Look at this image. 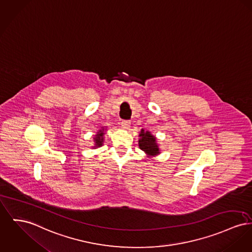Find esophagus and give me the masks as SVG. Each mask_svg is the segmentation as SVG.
<instances>
[{
	"mask_svg": "<svg viewBox=\"0 0 252 252\" xmlns=\"http://www.w3.org/2000/svg\"><path fill=\"white\" fill-rule=\"evenodd\" d=\"M121 126H122L123 128L128 129L129 126H130V121H128V120H123V121L121 122Z\"/></svg>",
	"mask_w": 252,
	"mask_h": 252,
	"instance_id": "esophagus-1",
	"label": "esophagus"
}]
</instances>
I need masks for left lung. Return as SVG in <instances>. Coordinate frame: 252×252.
Segmentation results:
<instances>
[{
	"label": "left lung",
	"instance_id": "left-lung-1",
	"mask_svg": "<svg viewBox=\"0 0 252 252\" xmlns=\"http://www.w3.org/2000/svg\"><path fill=\"white\" fill-rule=\"evenodd\" d=\"M140 137L139 147L142 150L148 153V155H156L159 153V148L156 145V139L150 132H145L144 129H142Z\"/></svg>",
	"mask_w": 252,
	"mask_h": 252
}]
</instances>
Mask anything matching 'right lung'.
Segmentation results:
<instances>
[{"label":"right lung","mask_w":252,"mask_h":252,"mask_svg":"<svg viewBox=\"0 0 252 252\" xmlns=\"http://www.w3.org/2000/svg\"><path fill=\"white\" fill-rule=\"evenodd\" d=\"M104 130V129H103ZM103 130H100L96 137L94 138V141H95V146L96 147H101L103 145V142H104V132Z\"/></svg>","instance_id":"right-lung-1"}]
</instances>
